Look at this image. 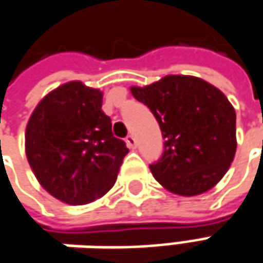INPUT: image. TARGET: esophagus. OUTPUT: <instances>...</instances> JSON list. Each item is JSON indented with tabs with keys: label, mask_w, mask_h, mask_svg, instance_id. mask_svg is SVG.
Instances as JSON below:
<instances>
[{
	"label": "esophagus",
	"mask_w": 263,
	"mask_h": 263,
	"mask_svg": "<svg viewBox=\"0 0 263 263\" xmlns=\"http://www.w3.org/2000/svg\"><path fill=\"white\" fill-rule=\"evenodd\" d=\"M125 142H126V145H128L129 148H135V145H137V141L134 138V135H128V137L125 138Z\"/></svg>",
	"instance_id": "34e87169"
}]
</instances>
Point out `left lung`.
I'll return each mask as SVG.
<instances>
[{
  "mask_svg": "<svg viewBox=\"0 0 263 263\" xmlns=\"http://www.w3.org/2000/svg\"><path fill=\"white\" fill-rule=\"evenodd\" d=\"M132 96L157 119L163 154L149 164L167 191L183 196L217 185L236 154V112L218 88L189 76H167Z\"/></svg>",
  "mask_w": 263,
  "mask_h": 263,
  "instance_id": "obj_1",
  "label": "left lung"
}]
</instances>
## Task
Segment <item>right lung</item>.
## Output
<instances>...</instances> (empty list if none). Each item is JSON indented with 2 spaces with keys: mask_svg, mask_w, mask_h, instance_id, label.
I'll use <instances>...</instances> for the list:
<instances>
[{
  "mask_svg": "<svg viewBox=\"0 0 263 263\" xmlns=\"http://www.w3.org/2000/svg\"><path fill=\"white\" fill-rule=\"evenodd\" d=\"M102 99V91L71 81L50 91L29 119V164L39 183L62 202L83 205L103 196L128 154L125 141L114 137Z\"/></svg>",
  "mask_w": 263,
  "mask_h": 263,
  "instance_id": "right-lung-1",
  "label": "right lung"
}]
</instances>
